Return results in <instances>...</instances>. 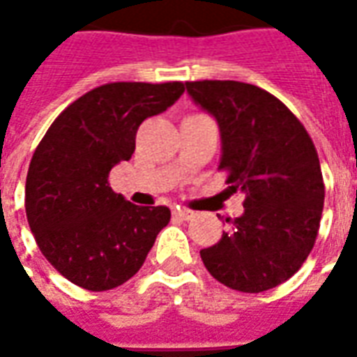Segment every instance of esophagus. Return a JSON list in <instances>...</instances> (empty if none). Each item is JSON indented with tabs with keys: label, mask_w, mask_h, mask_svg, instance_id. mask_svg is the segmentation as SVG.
<instances>
[{
	"label": "esophagus",
	"mask_w": 357,
	"mask_h": 357,
	"mask_svg": "<svg viewBox=\"0 0 357 357\" xmlns=\"http://www.w3.org/2000/svg\"><path fill=\"white\" fill-rule=\"evenodd\" d=\"M174 214H176V216H178V218H181V220H191V218L195 216L191 210L179 208V206H176V208H174Z\"/></svg>",
	"instance_id": "34e87169"
}]
</instances>
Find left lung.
<instances>
[{
	"label": "left lung",
	"instance_id": "1",
	"mask_svg": "<svg viewBox=\"0 0 357 357\" xmlns=\"http://www.w3.org/2000/svg\"><path fill=\"white\" fill-rule=\"evenodd\" d=\"M195 105L214 116L231 191L245 212L216 245L202 248L210 275L229 289L262 292L284 283L314 248L325 185L312 137L277 97L233 80L185 82Z\"/></svg>",
	"mask_w": 357,
	"mask_h": 357
}]
</instances>
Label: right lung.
<instances>
[{"instance_id": "add662e5", "label": "right lung", "mask_w": 357, "mask_h": 357, "mask_svg": "<svg viewBox=\"0 0 357 357\" xmlns=\"http://www.w3.org/2000/svg\"><path fill=\"white\" fill-rule=\"evenodd\" d=\"M181 82H114L68 105L43 135L26 176V218L47 262L70 283L109 291L145 262L170 222L166 206H137L109 187L130 160L143 120L178 101Z\"/></svg>"}]
</instances>
